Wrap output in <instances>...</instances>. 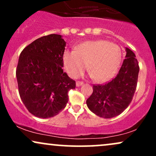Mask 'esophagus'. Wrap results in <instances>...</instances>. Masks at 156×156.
<instances>
[{"mask_svg":"<svg viewBox=\"0 0 156 156\" xmlns=\"http://www.w3.org/2000/svg\"><path fill=\"white\" fill-rule=\"evenodd\" d=\"M83 81H80V80H77L76 81V86L77 87H80V86L83 85Z\"/></svg>","mask_w":156,"mask_h":156,"instance_id":"obj_1","label":"esophagus"}]
</instances>
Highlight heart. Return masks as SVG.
<instances>
[{"mask_svg":"<svg viewBox=\"0 0 156 156\" xmlns=\"http://www.w3.org/2000/svg\"><path fill=\"white\" fill-rule=\"evenodd\" d=\"M121 48L107 40H93L77 46L76 51H66L64 67L71 78H77L87 69L93 80L105 82L114 76L122 61Z\"/></svg>","mask_w":156,"mask_h":156,"instance_id":"obj_1","label":"heart"}]
</instances>
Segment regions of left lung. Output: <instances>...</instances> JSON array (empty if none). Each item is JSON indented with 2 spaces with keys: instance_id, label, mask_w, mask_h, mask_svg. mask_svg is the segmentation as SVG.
Returning a JSON list of instances; mask_svg holds the SVG:
<instances>
[{
  "instance_id": "obj_1",
  "label": "left lung",
  "mask_w": 156,
  "mask_h": 156,
  "mask_svg": "<svg viewBox=\"0 0 156 156\" xmlns=\"http://www.w3.org/2000/svg\"><path fill=\"white\" fill-rule=\"evenodd\" d=\"M117 76L105 84H94L93 92L87 100L91 112L98 117L112 118L119 115L131 103L136 89L139 67L134 53L126 48Z\"/></svg>"
}]
</instances>
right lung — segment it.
Wrapping results in <instances>:
<instances>
[{"label":"right lung","instance_id":"obj_1","mask_svg":"<svg viewBox=\"0 0 156 156\" xmlns=\"http://www.w3.org/2000/svg\"><path fill=\"white\" fill-rule=\"evenodd\" d=\"M66 42L50 34L36 39L20 55L16 69L19 94L28 112L39 118L57 115L65 108L76 81L64 72Z\"/></svg>","mask_w":156,"mask_h":156}]
</instances>
